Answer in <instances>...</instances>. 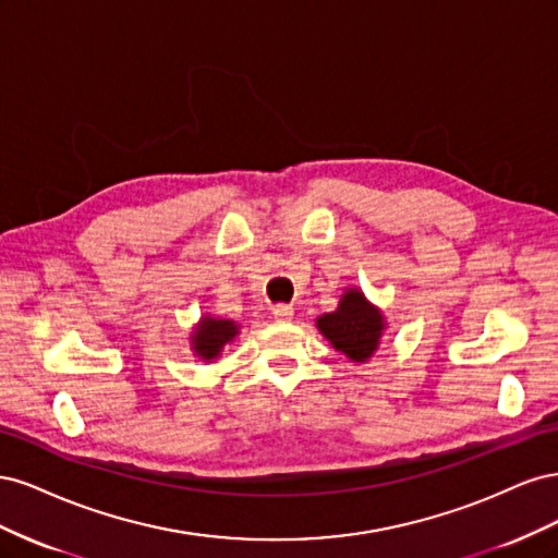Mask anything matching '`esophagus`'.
Segmentation results:
<instances>
[{
  "instance_id": "esophagus-1",
  "label": "esophagus",
  "mask_w": 558,
  "mask_h": 558,
  "mask_svg": "<svg viewBox=\"0 0 558 558\" xmlns=\"http://www.w3.org/2000/svg\"><path fill=\"white\" fill-rule=\"evenodd\" d=\"M272 316L277 320H291L293 318V307L291 305H275L272 307Z\"/></svg>"
}]
</instances>
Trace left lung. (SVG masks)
<instances>
[{
	"instance_id": "obj_1",
	"label": "left lung",
	"mask_w": 558,
	"mask_h": 558,
	"mask_svg": "<svg viewBox=\"0 0 558 558\" xmlns=\"http://www.w3.org/2000/svg\"><path fill=\"white\" fill-rule=\"evenodd\" d=\"M318 332L335 351L344 353L351 363H367L375 356L386 330L384 312L365 298L356 286L344 289L337 310L316 318Z\"/></svg>"
}]
</instances>
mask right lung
Here are the masks:
<instances>
[{"label":"right lung","instance_id":"right-lung-1","mask_svg":"<svg viewBox=\"0 0 558 558\" xmlns=\"http://www.w3.org/2000/svg\"><path fill=\"white\" fill-rule=\"evenodd\" d=\"M240 324L232 318L223 316H211L205 314L199 316L197 324L191 332V351L202 363H214L221 359L223 349L234 342V337L240 335Z\"/></svg>","mask_w":558,"mask_h":558}]
</instances>
